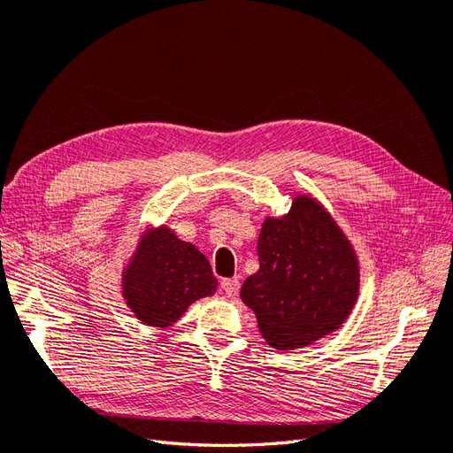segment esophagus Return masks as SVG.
Segmentation results:
<instances>
[{"label": "esophagus", "instance_id": "1", "mask_svg": "<svg viewBox=\"0 0 453 453\" xmlns=\"http://www.w3.org/2000/svg\"><path fill=\"white\" fill-rule=\"evenodd\" d=\"M221 287L226 296H236L238 289H240V280L238 278H225L221 281Z\"/></svg>", "mask_w": 453, "mask_h": 453}]
</instances>
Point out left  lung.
Instances as JSON below:
<instances>
[{
  "mask_svg": "<svg viewBox=\"0 0 453 453\" xmlns=\"http://www.w3.org/2000/svg\"><path fill=\"white\" fill-rule=\"evenodd\" d=\"M257 255L258 270L240 296L272 348L306 346L344 323L357 300L359 265L318 202L298 196L289 213L268 217Z\"/></svg>",
  "mask_w": 453,
  "mask_h": 453,
  "instance_id": "obj_1",
  "label": "left lung"
}]
</instances>
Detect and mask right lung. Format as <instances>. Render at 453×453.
<instances>
[{"label": "right lung", "instance_id": "add662e5", "mask_svg": "<svg viewBox=\"0 0 453 453\" xmlns=\"http://www.w3.org/2000/svg\"><path fill=\"white\" fill-rule=\"evenodd\" d=\"M217 289L210 260L168 228L150 232L122 280V295L142 323L170 326L202 296Z\"/></svg>", "mask_w": 453, "mask_h": 453}]
</instances>
